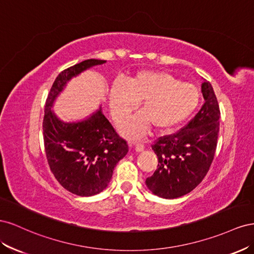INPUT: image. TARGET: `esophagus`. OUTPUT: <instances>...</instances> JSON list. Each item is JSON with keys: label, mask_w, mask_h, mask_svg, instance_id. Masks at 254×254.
<instances>
[{"label": "esophagus", "mask_w": 254, "mask_h": 254, "mask_svg": "<svg viewBox=\"0 0 254 254\" xmlns=\"http://www.w3.org/2000/svg\"><path fill=\"white\" fill-rule=\"evenodd\" d=\"M134 146V149H135V151L136 152H141V151H143L144 150V148H145V146H144V144H141V143H137V144H135L134 142L131 144V146Z\"/></svg>", "instance_id": "obj_1"}]
</instances>
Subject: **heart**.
<instances>
[{
    "mask_svg": "<svg viewBox=\"0 0 254 254\" xmlns=\"http://www.w3.org/2000/svg\"><path fill=\"white\" fill-rule=\"evenodd\" d=\"M199 101L200 92L194 84L161 71L139 72L126 83L113 82L110 90V109L117 123L125 121L141 103V112L122 127L129 137H141L150 126L156 131L176 128L190 117Z\"/></svg>",
    "mask_w": 254,
    "mask_h": 254,
    "instance_id": "1",
    "label": "heart"
}]
</instances>
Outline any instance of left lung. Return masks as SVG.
<instances>
[{
  "instance_id": "obj_1",
  "label": "left lung",
  "mask_w": 254,
  "mask_h": 254,
  "mask_svg": "<svg viewBox=\"0 0 254 254\" xmlns=\"http://www.w3.org/2000/svg\"><path fill=\"white\" fill-rule=\"evenodd\" d=\"M205 103L178 132L159 137L151 146L158 167L145 183L153 194L175 199L193 190L202 181L217 147L220 111L210 82L201 84Z\"/></svg>"
}]
</instances>
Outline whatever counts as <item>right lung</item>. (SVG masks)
<instances>
[{
	"mask_svg": "<svg viewBox=\"0 0 254 254\" xmlns=\"http://www.w3.org/2000/svg\"><path fill=\"white\" fill-rule=\"evenodd\" d=\"M105 63L88 59L65 68L54 81L45 103L42 126L50 168L61 186L81 197L96 195L108 187L115 165L127 155L128 145L102 108L86 120L66 123L57 118L52 107L68 80Z\"/></svg>",
	"mask_w": 254,
	"mask_h": 254,
	"instance_id": "add662e5",
	"label": "right lung"
}]
</instances>
